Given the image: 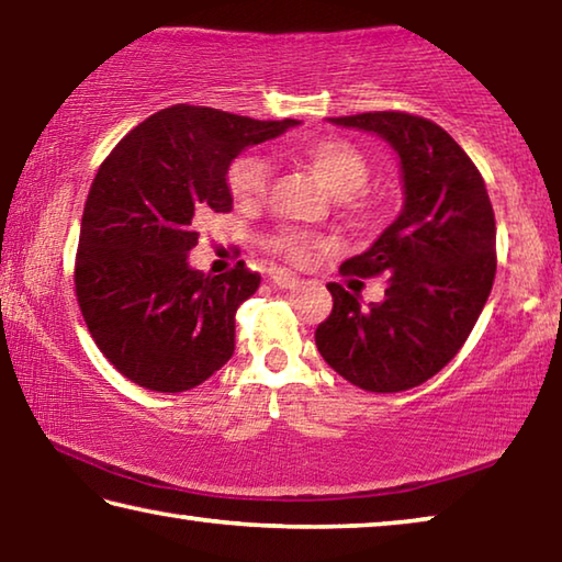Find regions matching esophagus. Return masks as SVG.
Listing matches in <instances>:
<instances>
[{"instance_id":"obj_1","label":"esophagus","mask_w":562,"mask_h":562,"mask_svg":"<svg viewBox=\"0 0 562 562\" xmlns=\"http://www.w3.org/2000/svg\"><path fill=\"white\" fill-rule=\"evenodd\" d=\"M270 280H272L274 288H280V290H294L300 284V280L294 278V274L282 272V270H272L270 272Z\"/></svg>"}]
</instances>
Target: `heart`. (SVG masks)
Listing matches in <instances>:
<instances>
[{
	"mask_svg": "<svg viewBox=\"0 0 562 562\" xmlns=\"http://www.w3.org/2000/svg\"><path fill=\"white\" fill-rule=\"evenodd\" d=\"M307 166L325 180L331 193L339 195V205L355 221H369L379 211V198L364 188L369 173L367 156L347 138H317L302 148ZM270 188V164L260 154H245L227 168V190L233 201L245 207H255L265 201ZM331 243L322 235H310L292 227L270 237L272 252H278L292 265H307L317 252L327 250Z\"/></svg>",
	"mask_w": 562,
	"mask_h": 562,
	"instance_id": "b5f03b06",
	"label": "heart"
}]
</instances>
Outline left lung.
<instances>
[{
	"label": "left lung",
	"mask_w": 562,
	"mask_h": 562,
	"mask_svg": "<svg viewBox=\"0 0 562 562\" xmlns=\"http://www.w3.org/2000/svg\"><path fill=\"white\" fill-rule=\"evenodd\" d=\"M372 131L402 160L404 207L341 274H386L382 302L329 282L331 315L315 331L319 355L364 392L424 384L459 355L496 278V217L486 183L465 150L434 121L404 111L339 116Z\"/></svg>",
	"instance_id": "1"
}]
</instances>
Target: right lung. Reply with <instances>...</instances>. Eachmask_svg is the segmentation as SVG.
<instances>
[{"mask_svg": "<svg viewBox=\"0 0 562 562\" xmlns=\"http://www.w3.org/2000/svg\"><path fill=\"white\" fill-rule=\"evenodd\" d=\"M294 119L255 121L178 103L138 123L93 178L83 205L74 288L93 341L150 392L203 384L235 351V312L260 288L237 262L225 274L188 265L198 223L231 213L227 168Z\"/></svg>", "mask_w": 562, "mask_h": 562, "instance_id": "obj_1", "label": "right lung"}]
</instances>
